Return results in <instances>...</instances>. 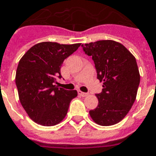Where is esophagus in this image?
<instances>
[{
  "mask_svg": "<svg viewBox=\"0 0 156 156\" xmlns=\"http://www.w3.org/2000/svg\"><path fill=\"white\" fill-rule=\"evenodd\" d=\"M78 94H79L80 96H82V97H87V96L88 95V93H83V92H81V91H78Z\"/></svg>",
  "mask_w": 156,
  "mask_h": 156,
  "instance_id": "obj_1",
  "label": "esophagus"
}]
</instances>
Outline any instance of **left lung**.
<instances>
[{"mask_svg":"<svg viewBox=\"0 0 156 156\" xmlns=\"http://www.w3.org/2000/svg\"><path fill=\"white\" fill-rule=\"evenodd\" d=\"M82 47L92 56L98 79L103 82L102 92L96 94L98 105L89 111L90 116L100 126L115 125L127 115L136 98L140 73L136 58L114 40H99Z\"/></svg>","mask_w":156,"mask_h":156,"instance_id":"1","label":"left lung"}]
</instances>
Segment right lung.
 <instances>
[{
  "label": "right lung",
  "instance_id": "add662e5",
  "mask_svg": "<svg viewBox=\"0 0 156 156\" xmlns=\"http://www.w3.org/2000/svg\"><path fill=\"white\" fill-rule=\"evenodd\" d=\"M80 45L41 42L32 46L20 58L16 84L20 101L34 122L51 126L66 116L70 101L78 93L58 87L55 83L57 78H62L60 69L64 59Z\"/></svg>",
  "mask_w": 156,
  "mask_h": 156
}]
</instances>
